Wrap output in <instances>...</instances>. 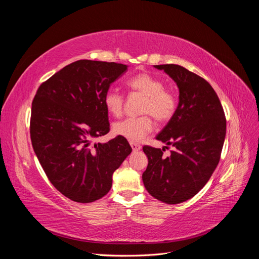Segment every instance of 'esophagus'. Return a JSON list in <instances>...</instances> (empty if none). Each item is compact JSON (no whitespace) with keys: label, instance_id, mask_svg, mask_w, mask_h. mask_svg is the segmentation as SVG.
<instances>
[{"label":"esophagus","instance_id":"1","mask_svg":"<svg viewBox=\"0 0 259 259\" xmlns=\"http://www.w3.org/2000/svg\"><path fill=\"white\" fill-rule=\"evenodd\" d=\"M130 145H131L132 149H133V150H134V151H138V150H140V149H142V146H140V145L137 144V143L130 142Z\"/></svg>","mask_w":259,"mask_h":259}]
</instances>
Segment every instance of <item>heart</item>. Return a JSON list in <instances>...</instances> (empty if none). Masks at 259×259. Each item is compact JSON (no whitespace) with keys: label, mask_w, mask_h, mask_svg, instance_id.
I'll return each instance as SVG.
<instances>
[{"label":"heart","mask_w":259,"mask_h":259,"mask_svg":"<svg viewBox=\"0 0 259 259\" xmlns=\"http://www.w3.org/2000/svg\"><path fill=\"white\" fill-rule=\"evenodd\" d=\"M126 85L132 92L144 96L140 113L146 114L137 117H126L114 123L113 132L115 135L130 142H139L150 134L154 127L152 116L160 124L166 123L173 117L177 109V97L170 90L164 88L162 80L148 72L132 76ZM123 104L124 96L120 92L111 89L105 93L104 105L110 114L121 115Z\"/></svg>","instance_id":"heart-1"}]
</instances>
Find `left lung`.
<instances>
[{"instance_id":"obj_1","label":"left lung","mask_w":259,"mask_h":259,"mask_svg":"<svg viewBox=\"0 0 259 259\" xmlns=\"http://www.w3.org/2000/svg\"><path fill=\"white\" fill-rule=\"evenodd\" d=\"M154 67L176 82L179 103L156 136L173 150L164 156V148L144 146L148 166L143 182L153 198L177 204L197 194L215 170L225 142L226 117L216 92L203 77L179 65Z\"/></svg>"}]
</instances>
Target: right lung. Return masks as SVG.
<instances>
[{
    "label": "right lung",
    "mask_w": 259,
    "mask_h": 259,
    "mask_svg": "<svg viewBox=\"0 0 259 259\" xmlns=\"http://www.w3.org/2000/svg\"><path fill=\"white\" fill-rule=\"evenodd\" d=\"M127 66L82 59L43 82L32 101L30 137L46 176L68 199L94 202L112 186L113 171L132 152L121 136L91 145L110 131L105 93Z\"/></svg>",
    "instance_id": "add662e5"
}]
</instances>
